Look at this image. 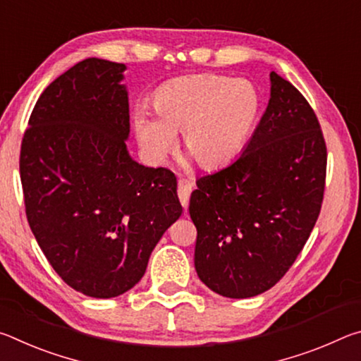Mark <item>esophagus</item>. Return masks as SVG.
I'll list each match as a JSON object with an SVG mask.
<instances>
[{
	"label": "esophagus",
	"instance_id": "1",
	"mask_svg": "<svg viewBox=\"0 0 361 361\" xmlns=\"http://www.w3.org/2000/svg\"><path fill=\"white\" fill-rule=\"evenodd\" d=\"M192 191V183L189 180H180L178 181V197H180V202L181 205L185 207V210H188V205H189V195H191Z\"/></svg>",
	"mask_w": 361,
	"mask_h": 361
}]
</instances>
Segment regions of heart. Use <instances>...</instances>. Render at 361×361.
Wrapping results in <instances>:
<instances>
[{"mask_svg":"<svg viewBox=\"0 0 361 361\" xmlns=\"http://www.w3.org/2000/svg\"><path fill=\"white\" fill-rule=\"evenodd\" d=\"M152 109L133 113L138 145L151 162H161L181 132L183 148L200 167L218 169L245 148L261 116V97L253 82L219 75L183 76L161 85Z\"/></svg>","mask_w":361,"mask_h":361,"instance_id":"1","label":"heart"}]
</instances>
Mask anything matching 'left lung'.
Segmentation results:
<instances>
[{
    "instance_id": "1",
    "label": "left lung",
    "mask_w": 361,
    "mask_h": 361,
    "mask_svg": "<svg viewBox=\"0 0 361 361\" xmlns=\"http://www.w3.org/2000/svg\"><path fill=\"white\" fill-rule=\"evenodd\" d=\"M326 146L302 94L271 73V99L239 159L195 181L194 266L212 291L252 298L301 253L322 209Z\"/></svg>"
}]
</instances>
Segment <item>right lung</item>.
<instances>
[{
	"mask_svg": "<svg viewBox=\"0 0 361 361\" xmlns=\"http://www.w3.org/2000/svg\"><path fill=\"white\" fill-rule=\"evenodd\" d=\"M124 63L85 59L47 85L22 140L28 224L73 290L114 298L145 276L181 216L176 178L132 159Z\"/></svg>",
	"mask_w": 361,
	"mask_h": 361,
	"instance_id": "right-lung-1",
	"label": "right lung"
}]
</instances>
